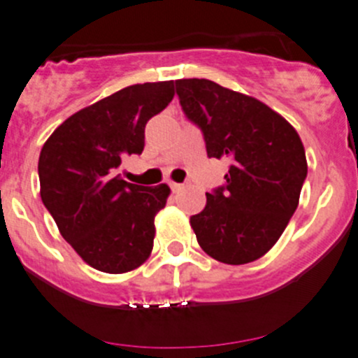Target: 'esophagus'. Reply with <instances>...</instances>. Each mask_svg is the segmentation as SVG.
<instances>
[{
    "mask_svg": "<svg viewBox=\"0 0 358 358\" xmlns=\"http://www.w3.org/2000/svg\"><path fill=\"white\" fill-rule=\"evenodd\" d=\"M169 187H171L173 192H178V190H182V183H176V182H169Z\"/></svg>",
    "mask_w": 358,
    "mask_h": 358,
    "instance_id": "esophagus-1",
    "label": "esophagus"
}]
</instances>
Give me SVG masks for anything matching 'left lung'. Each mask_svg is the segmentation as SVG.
Returning <instances> with one entry per match:
<instances>
[{"instance_id":"1","label":"left lung","mask_w":358,"mask_h":358,"mask_svg":"<svg viewBox=\"0 0 358 358\" xmlns=\"http://www.w3.org/2000/svg\"><path fill=\"white\" fill-rule=\"evenodd\" d=\"M180 106L204 135L208 157L225 159V185L190 216L206 255L227 265L262 258L286 230L306 178L301 138L259 100L209 79H178Z\"/></svg>"}]
</instances>
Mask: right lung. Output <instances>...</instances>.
Wrapping results in <instances>:
<instances>
[{
    "mask_svg": "<svg viewBox=\"0 0 358 358\" xmlns=\"http://www.w3.org/2000/svg\"><path fill=\"white\" fill-rule=\"evenodd\" d=\"M173 96V81L119 90L67 117L39 154L43 204L83 262L100 272H131L152 252L154 218L171 190L124 182L117 168L124 156L142 154L147 121Z\"/></svg>",
    "mask_w": 358,
    "mask_h": 358,
    "instance_id": "right-lung-1",
    "label": "right lung"
}]
</instances>
